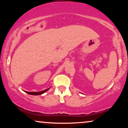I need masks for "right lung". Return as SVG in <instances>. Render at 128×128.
<instances>
[{
  "instance_id": "right-lung-1",
  "label": "right lung",
  "mask_w": 128,
  "mask_h": 128,
  "mask_svg": "<svg viewBox=\"0 0 128 128\" xmlns=\"http://www.w3.org/2000/svg\"><path fill=\"white\" fill-rule=\"evenodd\" d=\"M49 88L45 90L42 91V92H26V93L29 94H30V95H40V94H43L44 92H47L48 90H49Z\"/></svg>"
}]
</instances>
